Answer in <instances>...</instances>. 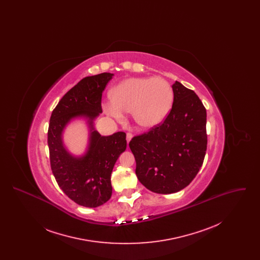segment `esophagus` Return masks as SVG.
Wrapping results in <instances>:
<instances>
[{"instance_id":"esophagus-1","label":"esophagus","mask_w":260,"mask_h":260,"mask_svg":"<svg viewBox=\"0 0 260 260\" xmlns=\"http://www.w3.org/2000/svg\"><path fill=\"white\" fill-rule=\"evenodd\" d=\"M132 139H133V135H132L131 133H127V134H126V142L128 143Z\"/></svg>"}]
</instances>
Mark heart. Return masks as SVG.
Listing matches in <instances>:
<instances>
[{"label": "heart", "instance_id": "b5f03b06", "mask_svg": "<svg viewBox=\"0 0 260 260\" xmlns=\"http://www.w3.org/2000/svg\"><path fill=\"white\" fill-rule=\"evenodd\" d=\"M110 98L103 103L107 115L120 121L124 113H132L136 124L144 129L160 125L173 108V88L160 77L124 80L113 87Z\"/></svg>", "mask_w": 260, "mask_h": 260}]
</instances>
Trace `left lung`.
<instances>
[{
	"label": "left lung",
	"mask_w": 260,
	"mask_h": 260,
	"mask_svg": "<svg viewBox=\"0 0 260 260\" xmlns=\"http://www.w3.org/2000/svg\"><path fill=\"white\" fill-rule=\"evenodd\" d=\"M173 91V108L164 123L129 142L138 180L158 194L176 193L189 185L207 151V111L202 101L177 81Z\"/></svg>",
	"instance_id": "8db88e82"
}]
</instances>
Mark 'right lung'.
<instances>
[{"instance_id": "1", "label": "right lung", "mask_w": 260, "mask_h": 260, "mask_svg": "<svg viewBox=\"0 0 260 260\" xmlns=\"http://www.w3.org/2000/svg\"><path fill=\"white\" fill-rule=\"evenodd\" d=\"M113 76L101 73L84 78L60 99L50 116L51 171L62 191L86 208H96L111 198L112 171L126 148L123 132L101 136L94 128V121L102 113V91ZM78 119H84L89 131L87 148L82 155L71 153L62 139L66 127Z\"/></svg>"}]
</instances>
